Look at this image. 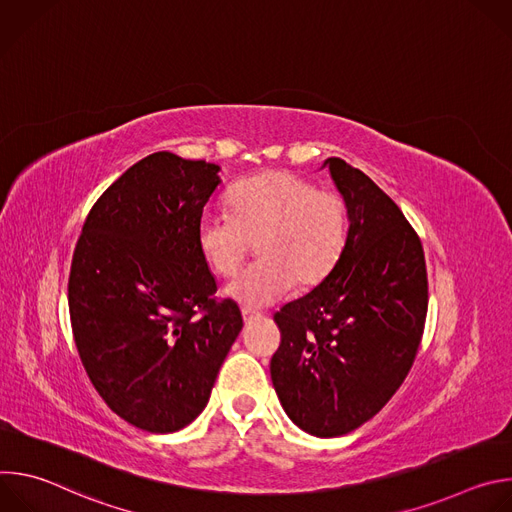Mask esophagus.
<instances>
[{
  "mask_svg": "<svg viewBox=\"0 0 512 512\" xmlns=\"http://www.w3.org/2000/svg\"><path fill=\"white\" fill-rule=\"evenodd\" d=\"M259 318H261L259 312H253V310H249V308H243V320H245V324H249V322H253V320H259Z\"/></svg>",
  "mask_w": 512,
  "mask_h": 512,
  "instance_id": "1",
  "label": "esophagus"
}]
</instances>
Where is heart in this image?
I'll list each match as a JSON object with an SVG mask.
<instances>
[{
	"instance_id": "b5f03b06",
	"label": "heart",
	"mask_w": 512,
	"mask_h": 512,
	"mask_svg": "<svg viewBox=\"0 0 512 512\" xmlns=\"http://www.w3.org/2000/svg\"><path fill=\"white\" fill-rule=\"evenodd\" d=\"M229 210L200 216L196 239L206 263L223 277L243 265L257 241L259 259L227 285V296L245 308L281 300L294 285L322 281L348 239L342 196L287 170H271L237 182Z\"/></svg>"
}]
</instances>
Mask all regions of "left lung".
Listing matches in <instances>:
<instances>
[{"label": "left lung", "instance_id": "1", "mask_svg": "<svg viewBox=\"0 0 512 512\" xmlns=\"http://www.w3.org/2000/svg\"><path fill=\"white\" fill-rule=\"evenodd\" d=\"M348 210L332 271L275 316V393L298 427L344 435L375 417L405 381L427 314L423 247L399 206L360 170L328 158Z\"/></svg>", "mask_w": 512, "mask_h": 512}]
</instances>
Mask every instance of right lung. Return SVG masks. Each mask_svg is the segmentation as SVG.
<instances>
[{"label":"right lung","instance_id":"add662e5","mask_svg":"<svg viewBox=\"0 0 512 512\" xmlns=\"http://www.w3.org/2000/svg\"><path fill=\"white\" fill-rule=\"evenodd\" d=\"M216 164L156 152L93 204L72 255L68 310L83 367L127 423L172 433L208 403L243 328L216 300L196 227Z\"/></svg>","mask_w":512,"mask_h":512}]
</instances>
